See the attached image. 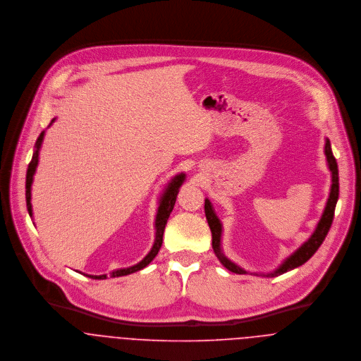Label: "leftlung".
<instances>
[{
  "instance_id": "1",
  "label": "left lung",
  "mask_w": 361,
  "mask_h": 361,
  "mask_svg": "<svg viewBox=\"0 0 361 361\" xmlns=\"http://www.w3.org/2000/svg\"><path fill=\"white\" fill-rule=\"evenodd\" d=\"M325 155H326V162H328V168L332 173V185H331V192H329V197L326 200V206L324 208V212H322V216L321 219L318 221L317 226H315V231L312 232V235L310 236L309 240L305 242L293 255H290L289 257L286 258L274 272L271 274H267V276H278V275H282L290 269H295L300 265H303L306 261H309L310 258L312 257V255L318 250V247L322 245L331 225H332V221H334V214H335V207H336V202H338V197H339V173H338V164H336V159L332 154V150H331V143L329 140L326 139L325 140ZM204 211H206L207 222H208V226L211 229V233H212V249H214V253L216 255L218 259L221 261V264L235 272V274H247L243 268H240L239 265H236L235 262H232L231 259L224 256L222 250H221V236H222V225H221V221L218 219L216 214L214 212V208L211 206L209 200L206 199V203H204Z\"/></svg>"
}]
</instances>
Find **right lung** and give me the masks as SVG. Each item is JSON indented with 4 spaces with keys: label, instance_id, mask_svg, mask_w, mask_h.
<instances>
[{
    "label": "right lung",
    "instance_id": "add662e5",
    "mask_svg": "<svg viewBox=\"0 0 361 361\" xmlns=\"http://www.w3.org/2000/svg\"><path fill=\"white\" fill-rule=\"evenodd\" d=\"M55 121V118L52 119V122ZM50 123V125H51ZM43 139H44V132L40 133L37 142H36V150L33 153L32 157V161L29 162V166H27V172H26V206H27V211H29V215L32 216L33 212H32V183H33V176H35V172H36V168H37V164H39V152H40V147H42V143H43ZM185 182V173H179L176 176H173L171 179V182L168 183V186L165 188L161 199H159V206H158V211H157V216H155V240L150 253L143 258L140 262H137L136 265L133 267H129V268H122V269H116V271H112L111 272V278H116V276H123V275H129V274H133L136 271H140L143 269L145 267H147L153 258L158 255L159 249H161V245H162V235H164V229H165V225H166V221L169 218V214L172 212L173 206H175V202H176V196L179 193V188L182 186V183ZM86 276H90L92 279H105L106 275H86Z\"/></svg>",
    "mask_w": 361,
    "mask_h": 361
}]
</instances>
